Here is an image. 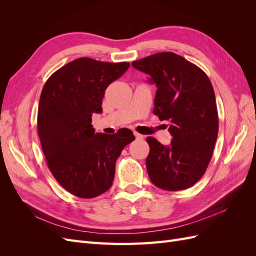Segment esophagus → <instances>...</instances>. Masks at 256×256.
I'll return each mask as SVG.
<instances>
[{
  "label": "esophagus",
  "instance_id": "1",
  "mask_svg": "<svg viewBox=\"0 0 256 256\" xmlns=\"http://www.w3.org/2000/svg\"><path fill=\"white\" fill-rule=\"evenodd\" d=\"M134 136H136V140H143V138H144L143 134H138V132H134Z\"/></svg>",
  "mask_w": 256,
  "mask_h": 256
}]
</instances>
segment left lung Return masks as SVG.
<instances>
[{
  "label": "left lung",
  "mask_w": 256,
  "mask_h": 256,
  "mask_svg": "<svg viewBox=\"0 0 256 256\" xmlns=\"http://www.w3.org/2000/svg\"><path fill=\"white\" fill-rule=\"evenodd\" d=\"M156 84L154 114L168 120L171 144L146 138L147 173L166 191L190 188L200 180L212 157L219 118L210 80L196 65L173 52H161L132 62Z\"/></svg>",
  "instance_id": "left-lung-1"
}]
</instances>
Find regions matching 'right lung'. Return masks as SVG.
<instances>
[{
  "mask_svg": "<svg viewBox=\"0 0 256 256\" xmlns=\"http://www.w3.org/2000/svg\"><path fill=\"white\" fill-rule=\"evenodd\" d=\"M129 66L80 58L44 85L37 115L42 152L54 178L76 196L92 198L109 190L116 160L134 140L131 130L96 134L92 125V115L102 112L104 90Z\"/></svg>",
  "mask_w": 256,
  "mask_h": 256,
  "instance_id": "right-lung-1",
  "label": "right lung"
}]
</instances>
